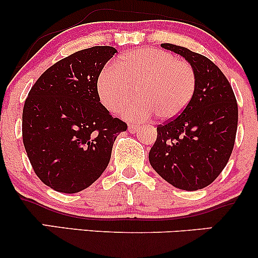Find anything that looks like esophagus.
<instances>
[{"label":"esophagus","mask_w":258,"mask_h":258,"mask_svg":"<svg viewBox=\"0 0 258 258\" xmlns=\"http://www.w3.org/2000/svg\"><path fill=\"white\" fill-rule=\"evenodd\" d=\"M139 128H141V126L139 125H130L128 126V132L130 133H136L139 131Z\"/></svg>","instance_id":"34e87169"}]
</instances>
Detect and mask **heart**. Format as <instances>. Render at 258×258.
<instances>
[{"label":"heart","instance_id":"1","mask_svg":"<svg viewBox=\"0 0 258 258\" xmlns=\"http://www.w3.org/2000/svg\"><path fill=\"white\" fill-rule=\"evenodd\" d=\"M197 79L193 68L165 51L138 48L106 65L97 81L99 98L109 111H119L137 92L138 99L122 115L146 120L156 112L159 119L178 116L194 96Z\"/></svg>","mask_w":258,"mask_h":258}]
</instances>
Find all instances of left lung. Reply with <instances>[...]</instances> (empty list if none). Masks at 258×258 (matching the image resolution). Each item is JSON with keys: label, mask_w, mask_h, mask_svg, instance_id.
Returning a JSON list of instances; mask_svg holds the SVG:
<instances>
[{"label": "left lung", "mask_w": 258, "mask_h": 258, "mask_svg": "<svg viewBox=\"0 0 258 258\" xmlns=\"http://www.w3.org/2000/svg\"><path fill=\"white\" fill-rule=\"evenodd\" d=\"M190 64L197 86L190 103L176 119L159 125L149 162L166 182L193 191L211 184L226 167L238 127L232 86L209 58L182 46L162 43Z\"/></svg>", "instance_id": "obj_1"}]
</instances>
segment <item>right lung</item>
<instances>
[{
  "mask_svg": "<svg viewBox=\"0 0 258 258\" xmlns=\"http://www.w3.org/2000/svg\"><path fill=\"white\" fill-rule=\"evenodd\" d=\"M117 51L96 46L44 72L23 109V142L35 173L59 193L74 194L102 176L127 125L100 103L97 81Z\"/></svg>",
  "mask_w": 258,
  "mask_h": 258,
  "instance_id": "obj_1",
  "label": "right lung"
}]
</instances>
